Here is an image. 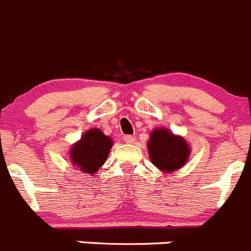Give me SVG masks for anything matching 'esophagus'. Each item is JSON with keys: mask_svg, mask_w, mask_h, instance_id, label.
<instances>
[{"mask_svg": "<svg viewBox=\"0 0 251 251\" xmlns=\"http://www.w3.org/2000/svg\"><path fill=\"white\" fill-rule=\"evenodd\" d=\"M124 140H125L126 144H132V142H135V137L131 136V135H126V136L124 137Z\"/></svg>", "mask_w": 251, "mask_h": 251, "instance_id": "obj_1", "label": "esophagus"}]
</instances>
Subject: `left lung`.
Instances as JSON below:
<instances>
[{
	"label": "left lung",
	"instance_id": "1",
	"mask_svg": "<svg viewBox=\"0 0 251 251\" xmlns=\"http://www.w3.org/2000/svg\"><path fill=\"white\" fill-rule=\"evenodd\" d=\"M150 160L165 173L173 172L188 161L191 149L182 136L173 135L168 128H154L147 142Z\"/></svg>",
	"mask_w": 251,
	"mask_h": 251
}]
</instances>
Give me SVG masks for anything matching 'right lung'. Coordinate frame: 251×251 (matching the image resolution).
<instances>
[{"label":"right lung","mask_w":251,"mask_h":251,"mask_svg":"<svg viewBox=\"0 0 251 251\" xmlns=\"http://www.w3.org/2000/svg\"><path fill=\"white\" fill-rule=\"evenodd\" d=\"M112 147V140L99 128H91L84 133L70 149V161L80 171L94 175L105 163Z\"/></svg>","instance_id":"1"}]
</instances>
